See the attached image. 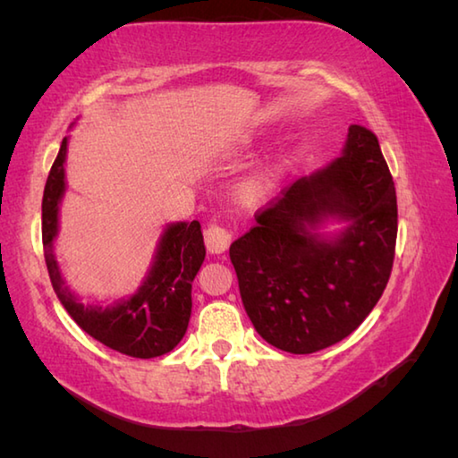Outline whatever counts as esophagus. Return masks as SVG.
Masks as SVG:
<instances>
[{
	"label": "esophagus",
	"instance_id": "1",
	"mask_svg": "<svg viewBox=\"0 0 458 458\" xmlns=\"http://www.w3.org/2000/svg\"><path fill=\"white\" fill-rule=\"evenodd\" d=\"M204 240H206L208 250L212 254H220L230 246L232 232L226 226H222V224H210L204 232Z\"/></svg>",
	"mask_w": 458,
	"mask_h": 458
}]
</instances>
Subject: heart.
Here are the masks:
<instances>
[{
	"mask_svg": "<svg viewBox=\"0 0 458 458\" xmlns=\"http://www.w3.org/2000/svg\"><path fill=\"white\" fill-rule=\"evenodd\" d=\"M267 185H268V177L265 174L254 175L242 185L240 196H242L244 199H257L259 196H262V191L267 190Z\"/></svg>",
	"mask_w": 458,
	"mask_h": 458,
	"instance_id": "obj_1",
	"label": "heart"
}]
</instances>
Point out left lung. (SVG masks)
Masks as SVG:
<instances>
[{"mask_svg":"<svg viewBox=\"0 0 458 458\" xmlns=\"http://www.w3.org/2000/svg\"><path fill=\"white\" fill-rule=\"evenodd\" d=\"M333 215L352 224L325 241L312 230ZM254 220L230 260L259 335L283 352L313 353L358 329L396 254V188L377 137L352 125L341 157L283 190Z\"/></svg>","mask_w":458,"mask_h":458,"instance_id":"8db88e82","label":"left lung"}]
</instances>
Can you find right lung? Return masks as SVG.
I'll list each match as a JSON object with an SVG mask.
<instances>
[{"label": "right lung", "mask_w": 458, "mask_h": 458, "mask_svg": "<svg viewBox=\"0 0 458 458\" xmlns=\"http://www.w3.org/2000/svg\"><path fill=\"white\" fill-rule=\"evenodd\" d=\"M66 145L64 137L42 198V244L54 293L76 325L111 350L139 360L172 352L188 329L191 283L206 257L199 222H180L164 232L149 276L129 301L106 309L84 307L64 286L52 248L58 232V204L64 191Z\"/></svg>", "instance_id": "obj_1"}]
</instances>
